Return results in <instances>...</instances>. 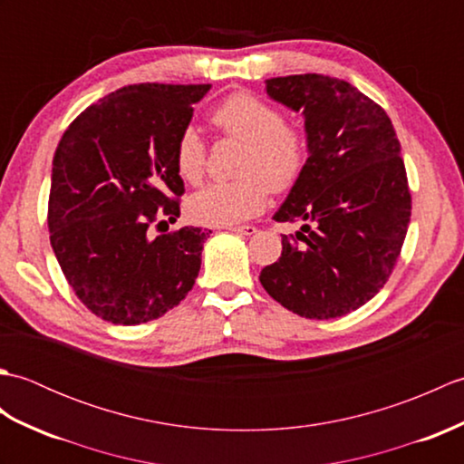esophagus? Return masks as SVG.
Segmentation results:
<instances>
[{"mask_svg": "<svg viewBox=\"0 0 464 464\" xmlns=\"http://www.w3.org/2000/svg\"><path fill=\"white\" fill-rule=\"evenodd\" d=\"M227 229H229L231 233H237V235H255L257 233V229H255L253 225H241V227H227Z\"/></svg>", "mask_w": 464, "mask_h": 464, "instance_id": "1", "label": "esophagus"}]
</instances>
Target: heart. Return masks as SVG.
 Returning <instances> with one entry per match:
<instances>
[{
  "label": "heart",
  "instance_id": "obj_1",
  "mask_svg": "<svg viewBox=\"0 0 464 464\" xmlns=\"http://www.w3.org/2000/svg\"><path fill=\"white\" fill-rule=\"evenodd\" d=\"M213 125L245 143L239 179L211 183L193 193L187 213L203 225H235L259 215L271 189L287 191L307 163V140L297 127L285 125L281 111L251 93H233L215 107ZM175 169L187 183L205 173V143L195 127H185L175 141Z\"/></svg>",
  "mask_w": 464,
  "mask_h": 464
}]
</instances>
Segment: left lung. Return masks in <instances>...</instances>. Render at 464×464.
Masks as SVG:
<instances>
[{
    "label": "left lung",
    "mask_w": 464,
    "mask_h": 464,
    "mask_svg": "<svg viewBox=\"0 0 464 464\" xmlns=\"http://www.w3.org/2000/svg\"><path fill=\"white\" fill-rule=\"evenodd\" d=\"M265 92L301 111L309 157L273 215L304 225L259 281L304 319H337L371 301L399 259L411 221L401 143L382 107L337 77H271Z\"/></svg>",
    "instance_id": "8db88e82"
}]
</instances>
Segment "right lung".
I'll list each match as a JSON object with an SVG mask.
<instances>
[{
  "label": "right lung",
  "instance_id": "add662e5",
  "mask_svg": "<svg viewBox=\"0 0 464 464\" xmlns=\"http://www.w3.org/2000/svg\"><path fill=\"white\" fill-rule=\"evenodd\" d=\"M209 90V83L121 87L77 115L57 145L49 241L67 283L103 321H153L193 289L211 231L167 229L185 193L175 141ZM155 220L160 236L150 233Z\"/></svg>",
  "mask_w": 464,
  "mask_h": 464
}]
</instances>
